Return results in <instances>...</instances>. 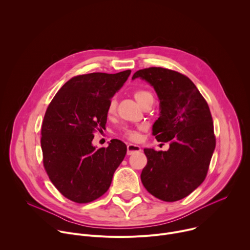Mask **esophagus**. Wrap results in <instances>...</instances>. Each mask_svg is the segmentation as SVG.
I'll return each instance as SVG.
<instances>
[{"instance_id": "1", "label": "esophagus", "mask_w": 250, "mask_h": 250, "mask_svg": "<svg viewBox=\"0 0 250 250\" xmlns=\"http://www.w3.org/2000/svg\"><path fill=\"white\" fill-rule=\"evenodd\" d=\"M141 148L139 146H136V145H132V144H129L127 145V155H131L135 152H138L140 151Z\"/></svg>"}]
</instances>
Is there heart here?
I'll return each instance as SVG.
<instances>
[{"instance_id": "b5f03b06", "label": "heart", "mask_w": 250, "mask_h": 250, "mask_svg": "<svg viewBox=\"0 0 250 250\" xmlns=\"http://www.w3.org/2000/svg\"><path fill=\"white\" fill-rule=\"evenodd\" d=\"M149 95H151L149 92L142 91V90H138V91L134 92V98H135V100L137 101L138 104L142 101V99H145L146 96H149ZM116 110H117V101H116L115 98H112L109 101L108 106H106V114H108L109 117L113 116L116 113ZM123 135L125 137H126L127 139L133 140V141L139 139L138 131L133 129V128H130V127H125L123 129Z\"/></svg>"}]
</instances>
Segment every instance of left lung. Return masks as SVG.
Returning <instances> with one entry per match:
<instances>
[{"label": "left lung", "mask_w": 250, "mask_h": 250, "mask_svg": "<svg viewBox=\"0 0 250 250\" xmlns=\"http://www.w3.org/2000/svg\"><path fill=\"white\" fill-rule=\"evenodd\" d=\"M135 78L150 84L160 102L152 134L170 141L167 151L145 148L147 164L141 182L162 201L181 200L204 182L216 147L208 105L195 84L176 71L150 67L136 71Z\"/></svg>", "instance_id": "1"}]
</instances>
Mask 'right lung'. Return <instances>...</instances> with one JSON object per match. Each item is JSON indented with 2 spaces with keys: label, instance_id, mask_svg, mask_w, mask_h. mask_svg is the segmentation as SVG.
I'll return each instance as SVG.
<instances>
[{
  "label": "right lung",
  "instance_id": "right-lung-1",
  "mask_svg": "<svg viewBox=\"0 0 250 250\" xmlns=\"http://www.w3.org/2000/svg\"><path fill=\"white\" fill-rule=\"evenodd\" d=\"M130 72L73 77L46 110L41 140L43 165L56 189L75 203H90L108 191L126 154V146L119 139L99 149L92 141L95 130L104 129L109 101Z\"/></svg>",
  "mask_w": 250,
  "mask_h": 250
}]
</instances>
